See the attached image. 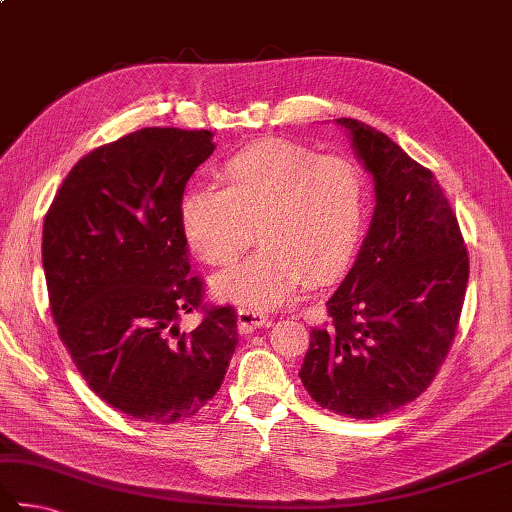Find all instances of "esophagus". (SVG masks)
Segmentation results:
<instances>
[{
  "mask_svg": "<svg viewBox=\"0 0 512 512\" xmlns=\"http://www.w3.org/2000/svg\"><path fill=\"white\" fill-rule=\"evenodd\" d=\"M237 320H239V331L248 333V331L259 329V327H264V324H268V313L257 311V309H239Z\"/></svg>",
  "mask_w": 512,
  "mask_h": 512,
  "instance_id": "34e87169",
  "label": "esophagus"
}]
</instances>
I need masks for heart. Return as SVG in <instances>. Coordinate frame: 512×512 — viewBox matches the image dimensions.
Segmentation results:
<instances>
[{
	"label": "heart",
	"mask_w": 512,
	"mask_h": 512,
	"mask_svg": "<svg viewBox=\"0 0 512 512\" xmlns=\"http://www.w3.org/2000/svg\"><path fill=\"white\" fill-rule=\"evenodd\" d=\"M224 188L190 185L179 203L181 232L210 266H232L215 293L250 309L282 304L309 277L327 284L356 262L369 226V185L356 161L318 156L288 141L244 147L221 165Z\"/></svg>",
	"instance_id": "heart-1"
}]
</instances>
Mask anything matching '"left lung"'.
Segmentation results:
<instances>
[{
  "label": "left lung",
  "instance_id": "8db88e82",
  "mask_svg": "<svg viewBox=\"0 0 512 512\" xmlns=\"http://www.w3.org/2000/svg\"><path fill=\"white\" fill-rule=\"evenodd\" d=\"M376 181L356 264L311 329L300 369L324 410L378 418L421 396L457 336L470 257L436 176L387 134L338 118Z\"/></svg>",
  "mask_w": 512,
  "mask_h": 512
}]
</instances>
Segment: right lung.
I'll use <instances>...</instances> for the list:
<instances>
[{
  "label": "right lung",
  "mask_w": 512,
  "mask_h": 512,
  "mask_svg": "<svg viewBox=\"0 0 512 512\" xmlns=\"http://www.w3.org/2000/svg\"><path fill=\"white\" fill-rule=\"evenodd\" d=\"M212 150L206 129H138L82 156L44 217L49 304L73 365L107 405L152 425L199 414L239 340L235 306L203 302L179 221ZM188 312L202 322L181 332Z\"/></svg>",
  "instance_id": "1"
}]
</instances>
